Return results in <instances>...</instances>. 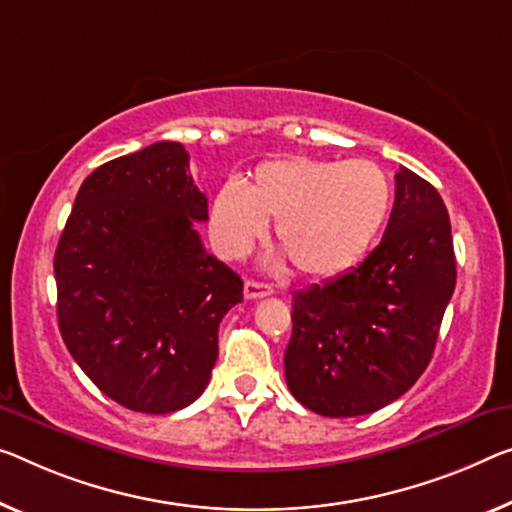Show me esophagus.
Here are the masks:
<instances>
[{
    "label": "esophagus",
    "instance_id": "34e87169",
    "mask_svg": "<svg viewBox=\"0 0 512 512\" xmlns=\"http://www.w3.org/2000/svg\"><path fill=\"white\" fill-rule=\"evenodd\" d=\"M274 290L267 283H258V281H245V300H261V297L272 295Z\"/></svg>",
    "mask_w": 512,
    "mask_h": 512
}]
</instances>
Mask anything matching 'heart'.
Masks as SVG:
<instances>
[{
    "label": "heart",
    "mask_w": 512,
    "mask_h": 512,
    "mask_svg": "<svg viewBox=\"0 0 512 512\" xmlns=\"http://www.w3.org/2000/svg\"><path fill=\"white\" fill-rule=\"evenodd\" d=\"M391 210V183L371 160L293 155L258 164L249 183H226L210 206L217 249L240 258L277 219V240L297 272L332 279L368 254Z\"/></svg>",
    "instance_id": "b5f03b06"
}]
</instances>
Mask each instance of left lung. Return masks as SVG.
Listing matches in <instances>:
<instances>
[{"mask_svg": "<svg viewBox=\"0 0 512 512\" xmlns=\"http://www.w3.org/2000/svg\"><path fill=\"white\" fill-rule=\"evenodd\" d=\"M453 288L442 196L400 167L380 245L341 277L293 295V336L283 355L290 393L332 419L393 403L430 364Z\"/></svg>", "mask_w": 512, "mask_h": 512, "instance_id": "obj_1", "label": "left lung"}]
</instances>
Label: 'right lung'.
I'll return each mask as SVG.
<instances>
[{"label":"right lung","instance_id":"obj_1","mask_svg":"<svg viewBox=\"0 0 512 512\" xmlns=\"http://www.w3.org/2000/svg\"><path fill=\"white\" fill-rule=\"evenodd\" d=\"M208 199L178 141L84 180L54 254L59 332L89 380L144 414L183 410L210 380L242 279L203 249Z\"/></svg>","mask_w":512,"mask_h":512}]
</instances>
